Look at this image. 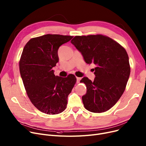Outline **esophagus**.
<instances>
[{
  "mask_svg": "<svg viewBox=\"0 0 146 146\" xmlns=\"http://www.w3.org/2000/svg\"><path fill=\"white\" fill-rule=\"evenodd\" d=\"M76 79H77V83H79L80 81V80H81V78H78V77H77V78H76Z\"/></svg>",
  "mask_w": 146,
  "mask_h": 146,
  "instance_id": "obj_1",
  "label": "esophagus"
}]
</instances>
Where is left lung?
Instances as JSON below:
<instances>
[{"instance_id": "obj_1", "label": "left lung", "mask_w": 146, "mask_h": 146, "mask_svg": "<svg viewBox=\"0 0 146 146\" xmlns=\"http://www.w3.org/2000/svg\"><path fill=\"white\" fill-rule=\"evenodd\" d=\"M87 64H94L95 78L84 77L86 86L82 96L85 108L90 112H104L111 109L123 94L129 76V58L125 48L103 35L75 36L71 41Z\"/></svg>"}]
</instances>
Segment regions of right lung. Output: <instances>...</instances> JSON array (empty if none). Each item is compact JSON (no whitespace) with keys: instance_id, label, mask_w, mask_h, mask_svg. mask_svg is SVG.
I'll return each mask as SVG.
<instances>
[{"instance_id":"right-lung-1","label":"right lung","mask_w":146,"mask_h":146,"mask_svg":"<svg viewBox=\"0 0 146 146\" xmlns=\"http://www.w3.org/2000/svg\"><path fill=\"white\" fill-rule=\"evenodd\" d=\"M73 36L46 34L31 38L19 60V71L31 102L41 112L54 115L65 110L67 97L76 82L75 76H55L52 67L58 62V50Z\"/></svg>"}]
</instances>
